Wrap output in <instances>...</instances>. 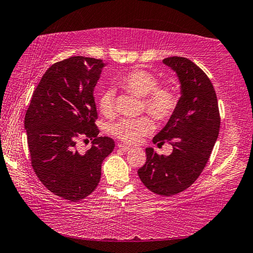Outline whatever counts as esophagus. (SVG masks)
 I'll list each match as a JSON object with an SVG mask.
<instances>
[{
    "label": "esophagus",
    "mask_w": 253,
    "mask_h": 253,
    "mask_svg": "<svg viewBox=\"0 0 253 253\" xmlns=\"http://www.w3.org/2000/svg\"><path fill=\"white\" fill-rule=\"evenodd\" d=\"M117 147H118V149L122 150V151H124V152H125V151H128V150H130V149H131L130 147H128V146H124V144H122V143H118V144H117Z\"/></svg>",
    "instance_id": "esophagus-1"
}]
</instances>
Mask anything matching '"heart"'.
<instances>
[{
  "label": "heart",
  "mask_w": 253,
  "mask_h": 253,
  "mask_svg": "<svg viewBox=\"0 0 253 253\" xmlns=\"http://www.w3.org/2000/svg\"><path fill=\"white\" fill-rule=\"evenodd\" d=\"M121 87L143 99L144 110L154 120L166 121L174 114L178 105V96L168 87H158V79L142 69H133L118 79ZM98 107L105 116L114 111V91L107 89L102 92ZM152 130V123L147 117L123 118L111 126V132L124 142L136 143L140 138Z\"/></svg>",
  "instance_id": "heart-1"
}]
</instances>
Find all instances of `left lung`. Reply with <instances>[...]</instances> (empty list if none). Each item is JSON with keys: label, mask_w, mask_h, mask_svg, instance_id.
I'll list each match as a JSON object with an SVG mask.
<instances>
[{"label": "left lung", "mask_w": 253, "mask_h": 253, "mask_svg": "<svg viewBox=\"0 0 253 253\" xmlns=\"http://www.w3.org/2000/svg\"><path fill=\"white\" fill-rule=\"evenodd\" d=\"M163 64L176 73L180 98L174 114L152 139L173 147L169 155H159L147 148V161L138 169L139 178L149 190L173 196L186 190L202 173L211 155L219 130L216 93L209 77L185 57L164 58Z\"/></svg>", "instance_id": "left-lung-1"}]
</instances>
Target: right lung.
<instances>
[{
    "instance_id": "add662e5",
    "label": "right lung",
    "mask_w": 253,
    "mask_h": 253,
    "mask_svg": "<svg viewBox=\"0 0 253 253\" xmlns=\"http://www.w3.org/2000/svg\"><path fill=\"white\" fill-rule=\"evenodd\" d=\"M106 63L72 56L47 69L37 85L25 116L31 164L38 178L54 195L69 201L89 196L101 178L103 160L114 150L99 137L93 91ZM80 135L93 140L84 154L76 149Z\"/></svg>"
}]
</instances>
